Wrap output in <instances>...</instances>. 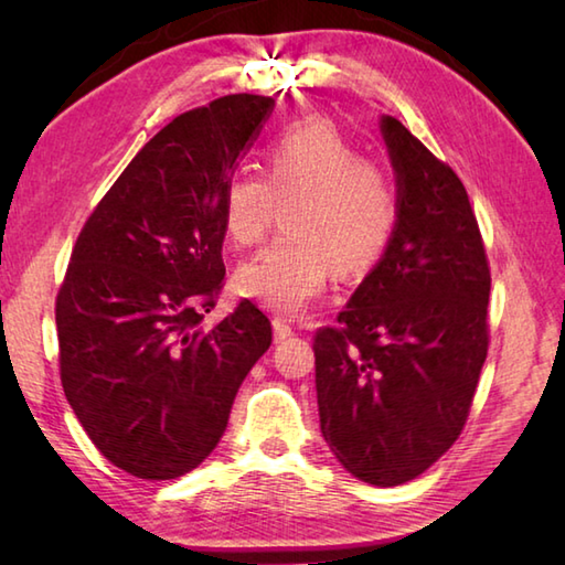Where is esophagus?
Masks as SVG:
<instances>
[{
	"instance_id": "obj_1",
	"label": "esophagus",
	"mask_w": 565,
	"mask_h": 565,
	"mask_svg": "<svg viewBox=\"0 0 565 565\" xmlns=\"http://www.w3.org/2000/svg\"><path fill=\"white\" fill-rule=\"evenodd\" d=\"M271 326H274V340L276 342H284V340H289L291 334H294V328H291V322L286 320V318H274L271 320Z\"/></svg>"
}]
</instances>
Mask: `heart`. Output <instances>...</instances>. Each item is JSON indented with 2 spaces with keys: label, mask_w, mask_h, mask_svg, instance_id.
Masks as SVG:
<instances>
[{
  "label": "heart",
  "mask_w": 565,
  "mask_h": 565,
  "mask_svg": "<svg viewBox=\"0 0 565 565\" xmlns=\"http://www.w3.org/2000/svg\"><path fill=\"white\" fill-rule=\"evenodd\" d=\"M284 209L286 235L235 274V291L271 310L296 313L316 298L330 269H369L398 223V194L376 162L338 128L303 121L264 150L262 177L237 172L223 186V231L235 249L257 245Z\"/></svg>",
  "instance_id": "1"
}]
</instances>
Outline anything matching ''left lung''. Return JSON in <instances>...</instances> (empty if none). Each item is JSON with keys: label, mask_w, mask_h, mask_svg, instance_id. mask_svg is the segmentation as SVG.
Listing matches in <instances>:
<instances>
[{"label": "left lung", "mask_w": 565, "mask_h": 565, "mask_svg": "<svg viewBox=\"0 0 565 565\" xmlns=\"http://www.w3.org/2000/svg\"><path fill=\"white\" fill-rule=\"evenodd\" d=\"M381 134L398 223L313 350L322 437L359 481L391 488L461 435L488 356L490 267L461 179L398 118Z\"/></svg>", "instance_id": "left-lung-1"}]
</instances>
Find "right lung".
<instances>
[{
    "label": "right lung",
    "mask_w": 565,
    "mask_h": 565,
    "mask_svg": "<svg viewBox=\"0 0 565 565\" xmlns=\"http://www.w3.org/2000/svg\"><path fill=\"white\" fill-rule=\"evenodd\" d=\"M274 99L227 94L167 124L72 247L55 298L60 381L106 459L170 481L221 441L271 322L243 298L213 330L223 289V186Z\"/></svg>",
    "instance_id": "add662e5"
}]
</instances>
